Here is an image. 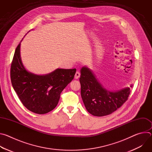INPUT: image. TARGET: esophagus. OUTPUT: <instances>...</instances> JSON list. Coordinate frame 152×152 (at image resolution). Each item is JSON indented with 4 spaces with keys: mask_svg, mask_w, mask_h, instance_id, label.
Instances as JSON below:
<instances>
[{
    "mask_svg": "<svg viewBox=\"0 0 152 152\" xmlns=\"http://www.w3.org/2000/svg\"><path fill=\"white\" fill-rule=\"evenodd\" d=\"M80 72H78V71H77V72H76V73H75V79H78V78L80 77Z\"/></svg>",
    "mask_w": 152,
    "mask_h": 152,
    "instance_id": "esophagus-1",
    "label": "esophagus"
}]
</instances>
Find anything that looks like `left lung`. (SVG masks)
I'll return each instance as SVG.
<instances>
[{
    "instance_id": "1",
    "label": "left lung",
    "mask_w": 152,
    "mask_h": 152,
    "mask_svg": "<svg viewBox=\"0 0 152 152\" xmlns=\"http://www.w3.org/2000/svg\"><path fill=\"white\" fill-rule=\"evenodd\" d=\"M80 74L81 97L86 110L93 115L102 117L110 115L127 100L131 92L130 88L110 92L102 87L88 68L82 67Z\"/></svg>"
}]
</instances>
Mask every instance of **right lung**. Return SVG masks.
<instances>
[{
	"label": "right lung",
	"instance_id": "right-lung-1",
	"mask_svg": "<svg viewBox=\"0 0 152 152\" xmlns=\"http://www.w3.org/2000/svg\"><path fill=\"white\" fill-rule=\"evenodd\" d=\"M20 42L12 61L10 76L20 100L32 113L46 114L56 106L60 94L73 79L76 69H58L46 75H35L26 71L21 63Z\"/></svg>",
	"mask_w": 152,
	"mask_h": 152
}]
</instances>
